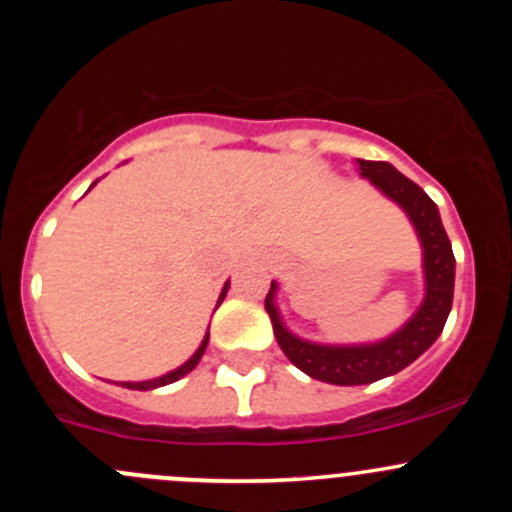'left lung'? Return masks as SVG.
Wrapping results in <instances>:
<instances>
[{
    "mask_svg": "<svg viewBox=\"0 0 512 512\" xmlns=\"http://www.w3.org/2000/svg\"><path fill=\"white\" fill-rule=\"evenodd\" d=\"M364 178H369L386 198L399 203L414 223L418 240L423 245V275H426V297L418 312L396 334L376 344H356V347H329V344L304 342L287 332L280 312L275 307L277 285L272 282L267 292L265 309L272 319L277 344L297 369L312 379L337 386L371 384L384 376L406 369L411 361L426 352L438 334L443 332L448 312L453 304V280H456V257L451 240L443 230L436 203L421 188L401 175L384 160H356Z\"/></svg>",
    "mask_w": 512,
    "mask_h": 512,
    "instance_id": "8db88e82",
    "label": "left lung"
}]
</instances>
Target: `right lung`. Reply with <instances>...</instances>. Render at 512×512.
Instances as JSON below:
<instances>
[{"label": "right lung", "mask_w": 512, "mask_h": 512, "mask_svg": "<svg viewBox=\"0 0 512 512\" xmlns=\"http://www.w3.org/2000/svg\"><path fill=\"white\" fill-rule=\"evenodd\" d=\"M227 287H230V282H225V287H223V292H220V299H218V304L223 302L225 299V294H227ZM208 339H210V332L205 334V339H203V344H200L198 347V352H195L193 356H190L188 361H185L183 366H178V369H173V371H168V374L165 376H158V379H151V381H136V384H133V381H126V389H138V391H151V389H158V386H165V384H173V381H178L180 376H185V374H190V371L195 369V366H198V361H200V356L205 354V347H208Z\"/></svg>", "instance_id": "obj_1"}]
</instances>
